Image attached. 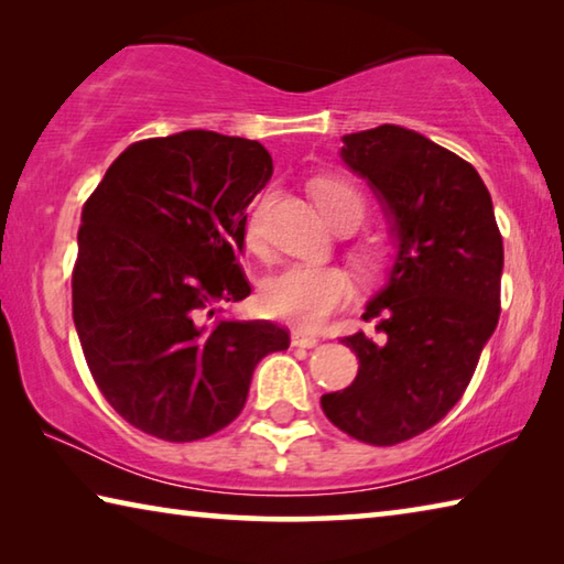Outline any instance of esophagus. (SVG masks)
<instances>
[{"label":"esophagus","instance_id":"esophagus-1","mask_svg":"<svg viewBox=\"0 0 564 564\" xmlns=\"http://www.w3.org/2000/svg\"><path fill=\"white\" fill-rule=\"evenodd\" d=\"M292 344H294V347H302V349H312V347H317L319 339L317 337H310V334L294 332L292 334Z\"/></svg>","mask_w":564,"mask_h":564}]
</instances>
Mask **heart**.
Returning <instances> with one entry per match:
<instances>
[{"label":"heart","instance_id":"obj_1","mask_svg":"<svg viewBox=\"0 0 564 564\" xmlns=\"http://www.w3.org/2000/svg\"><path fill=\"white\" fill-rule=\"evenodd\" d=\"M314 200L327 215V220L349 232L357 230L369 213V200L357 185L334 177H319L312 183ZM270 197H257L245 220V245L250 252H264V213ZM354 264L361 272H377L381 252L373 245H361L354 250ZM351 300V282L339 267L319 264H284L272 272L260 288V304L267 317L294 324L297 329H319L334 312Z\"/></svg>","mask_w":564,"mask_h":564}]
</instances>
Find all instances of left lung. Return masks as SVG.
I'll return each mask as SVG.
<instances>
[{
	"label": "left lung",
	"instance_id": "obj_1",
	"mask_svg": "<svg viewBox=\"0 0 564 564\" xmlns=\"http://www.w3.org/2000/svg\"><path fill=\"white\" fill-rule=\"evenodd\" d=\"M341 158L387 203L399 257L361 314L379 339L341 337L359 373L322 409L347 436L397 446L466 393L498 327L502 235L476 167L426 135L387 123L344 135Z\"/></svg>",
	"mask_w": 564,
	"mask_h": 564
}]
</instances>
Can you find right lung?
I'll return each instance as SVG.
<instances>
[{
    "label": "right lung",
    "instance_id": "add662e5",
    "mask_svg": "<svg viewBox=\"0 0 564 564\" xmlns=\"http://www.w3.org/2000/svg\"><path fill=\"white\" fill-rule=\"evenodd\" d=\"M267 148L215 131L131 143L88 195L72 312L88 371L123 421L191 443L240 416L260 359L290 347L272 322L223 317L250 294L247 205Z\"/></svg>",
    "mask_w": 564,
    "mask_h": 564
}]
</instances>
